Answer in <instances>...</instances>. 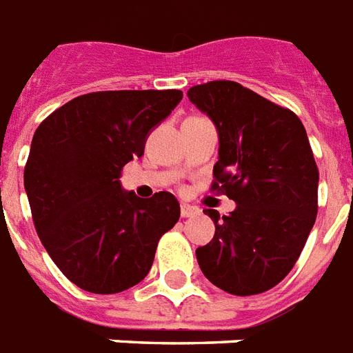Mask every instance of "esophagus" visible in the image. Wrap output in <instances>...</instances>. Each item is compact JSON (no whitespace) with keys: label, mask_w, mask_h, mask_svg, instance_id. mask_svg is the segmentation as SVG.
<instances>
[{"label":"esophagus","mask_w":353,"mask_h":353,"mask_svg":"<svg viewBox=\"0 0 353 353\" xmlns=\"http://www.w3.org/2000/svg\"><path fill=\"white\" fill-rule=\"evenodd\" d=\"M197 212H199V210H197L196 206L186 205V203H183V205H181V217H192V216H196Z\"/></svg>","instance_id":"esophagus-1"}]
</instances>
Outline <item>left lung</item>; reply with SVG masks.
<instances>
[{
  "label": "left lung",
  "instance_id": "8db88e82",
  "mask_svg": "<svg viewBox=\"0 0 353 353\" xmlns=\"http://www.w3.org/2000/svg\"><path fill=\"white\" fill-rule=\"evenodd\" d=\"M188 99L216 125L214 190L236 201L196 250L205 277L234 296L270 290L294 268L317 216L319 172L299 117L236 81H210Z\"/></svg>",
  "mask_w": 353,
  "mask_h": 353
}]
</instances>
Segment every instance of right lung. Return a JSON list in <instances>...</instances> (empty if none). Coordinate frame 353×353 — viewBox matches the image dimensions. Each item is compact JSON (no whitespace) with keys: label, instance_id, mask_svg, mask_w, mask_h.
I'll return each instance as SVG.
<instances>
[{"label":"right lung","instance_id":"1","mask_svg":"<svg viewBox=\"0 0 353 353\" xmlns=\"http://www.w3.org/2000/svg\"><path fill=\"white\" fill-rule=\"evenodd\" d=\"M181 99V90L85 94L37 127L23 176L34 225L83 290L117 294L145 279L159 237L179 219L170 192L143 199L123 188L119 174Z\"/></svg>","mask_w":353,"mask_h":353}]
</instances>
